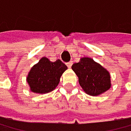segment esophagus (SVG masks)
Instances as JSON below:
<instances>
[{
	"label": "esophagus",
	"instance_id": "1",
	"mask_svg": "<svg viewBox=\"0 0 131 131\" xmlns=\"http://www.w3.org/2000/svg\"><path fill=\"white\" fill-rule=\"evenodd\" d=\"M72 64H73V62H67V63H66V65H67V66L69 67V68H71Z\"/></svg>",
	"mask_w": 131,
	"mask_h": 131
}]
</instances>
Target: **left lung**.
Masks as SVG:
<instances>
[{"label": "left lung", "mask_w": 131, "mask_h": 131, "mask_svg": "<svg viewBox=\"0 0 131 131\" xmlns=\"http://www.w3.org/2000/svg\"><path fill=\"white\" fill-rule=\"evenodd\" d=\"M72 69L78 76L80 85L89 95H100L111 88L109 72L91 58H81L72 65Z\"/></svg>", "instance_id": "8db88e82"}]
</instances>
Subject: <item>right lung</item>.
Listing matches in <instances>:
<instances>
[{
	"label": "right lung",
	"mask_w": 131,
	"mask_h": 131,
	"mask_svg": "<svg viewBox=\"0 0 131 131\" xmlns=\"http://www.w3.org/2000/svg\"><path fill=\"white\" fill-rule=\"evenodd\" d=\"M66 69L67 66L60 60L50 62L48 58L43 57L30 70L27 82L33 93L51 92L57 86L60 77Z\"/></svg>",
	"instance_id": "right-lung-1"
}]
</instances>
